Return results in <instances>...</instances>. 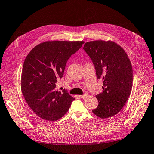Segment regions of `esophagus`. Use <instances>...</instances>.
Listing matches in <instances>:
<instances>
[{
	"label": "esophagus",
	"mask_w": 154,
	"mask_h": 154,
	"mask_svg": "<svg viewBox=\"0 0 154 154\" xmlns=\"http://www.w3.org/2000/svg\"><path fill=\"white\" fill-rule=\"evenodd\" d=\"M87 97V94H85V95H79V97H80L81 98H85Z\"/></svg>",
	"instance_id": "esophagus-1"
}]
</instances>
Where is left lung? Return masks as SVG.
<instances>
[{"label": "left lung", "mask_w": 154, "mask_h": 154, "mask_svg": "<svg viewBox=\"0 0 154 154\" xmlns=\"http://www.w3.org/2000/svg\"><path fill=\"white\" fill-rule=\"evenodd\" d=\"M83 49L91 58L97 78L103 79L102 91L95 97L98 107L92 110L101 119L120 112L130 95L133 69L125 51L113 41L87 42Z\"/></svg>", "instance_id": "1"}]
</instances>
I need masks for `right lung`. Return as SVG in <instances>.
<instances>
[{
	"mask_svg": "<svg viewBox=\"0 0 154 154\" xmlns=\"http://www.w3.org/2000/svg\"><path fill=\"white\" fill-rule=\"evenodd\" d=\"M83 41H46L33 47L24 61L21 89L24 99L40 118L54 121L68 111L75 98L56 90L66 64Z\"/></svg>",
	"mask_w": 154,
	"mask_h": 154,
	"instance_id": "add662e5",
	"label": "right lung"
}]
</instances>
